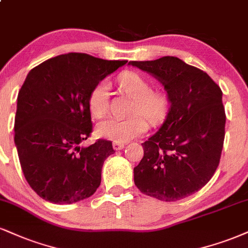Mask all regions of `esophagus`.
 Listing matches in <instances>:
<instances>
[{"label": "esophagus", "mask_w": 248, "mask_h": 248, "mask_svg": "<svg viewBox=\"0 0 248 248\" xmlns=\"http://www.w3.org/2000/svg\"><path fill=\"white\" fill-rule=\"evenodd\" d=\"M124 148V143H116V142L113 143V149H114V150H116V151L122 150Z\"/></svg>", "instance_id": "obj_1"}]
</instances>
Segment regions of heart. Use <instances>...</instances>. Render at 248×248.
<instances>
[{
    "mask_svg": "<svg viewBox=\"0 0 248 248\" xmlns=\"http://www.w3.org/2000/svg\"><path fill=\"white\" fill-rule=\"evenodd\" d=\"M121 90L134 99L133 113H140L153 122L159 121L166 112V98L162 92L150 91V84L144 77L133 71H126L118 77ZM108 84L99 82L89 95V108L95 118H101L108 109ZM148 122L136 114L127 119L108 118L98 124L97 135L108 141L124 143L144 134Z\"/></svg>",
    "mask_w": 248,
    "mask_h": 248,
    "instance_id": "obj_1",
    "label": "heart"
}]
</instances>
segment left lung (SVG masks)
Returning <instances> with one entry per match:
<instances>
[{
  "label": "left lung",
  "instance_id": "1",
  "mask_svg": "<svg viewBox=\"0 0 248 248\" xmlns=\"http://www.w3.org/2000/svg\"><path fill=\"white\" fill-rule=\"evenodd\" d=\"M128 64L159 80L170 103L159 130L142 143L144 156L134 168V183L160 201L187 198L219 164L226 120L222 90L207 73L175 56Z\"/></svg>",
  "mask_w": 248,
  "mask_h": 248
}]
</instances>
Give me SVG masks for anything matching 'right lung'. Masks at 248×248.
Segmentation results:
<instances>
[{
    "instance_id": "right-lung-1",
    "label": "right lung",
    "mask_w": 248,
    "mask_h": 248,
    "mask_svg": "<svg viewBox=\"0 0 248 248\" xmlns=\"http://www.w3.org/2000/svg\"><path fill=\"white\" fill-rule=\"evenodd\" d=\"M126 63L68 53L28 74L17 98L15 144L24 177L40 198L70 204L99 187L103 164L114 150L106 140L79 145L92 132L89 95Z\"/></svg>"
}]
</instances>
